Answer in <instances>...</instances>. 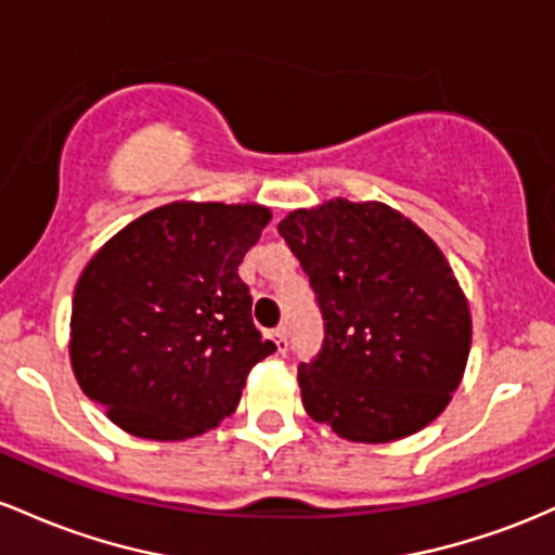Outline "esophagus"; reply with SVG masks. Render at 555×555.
<instances>
[{"label":"esophagus","instance_id":"esophagus-1","mask_svg":"<svg viewBox=\"0 0 555 555\" xmlns=\"http://www.w3.org/2000/svg\"><path fill=\"white\" fill-rule=\"evenodd\" d=\"M267 338H270L272 344H275V351H278V353L288 351V338H285V327L270 330V333H267Z\"/></svg>","mask_w":555,"mask_h":555}]
</instances>
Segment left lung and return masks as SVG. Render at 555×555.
Listing matches in <instances>:
<instances>
[{"instance_id":"8db88e82","label":"left lung","mask_w":555,"mask_h":555,"mask_svg":"<svg viewBox=\"0 0 555 555\" xmlns=\"http://www.w3.org/2000/svg\"><path fill=\"white\" fill-rule=\"evenodd\" d=\"M278 230L325 320L320 353L298 364L307 414L353 443L427 427L472 346L469 304L443 251L379 202L335 198L291 211Z\"/></svg>"}]
</instances>
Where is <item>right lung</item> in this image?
<instances>
[{"label": "right lung", "instance_id": "obj_1", "mask_svg": "<svg viewBox=\"0 0 555 555\" xmlns=\"http://www.w3.org/2000/svg\"><path fill=\"white\" fill-rule=\"evenodd\" d=\"M270 220L259 204L172 202L93 254L73 296L70 361L117 427L183 440L235 412L251 366L275 351L238 278Z\"/></svg>", "mask_w": 555, "mask_h": 555}]
</instances>
